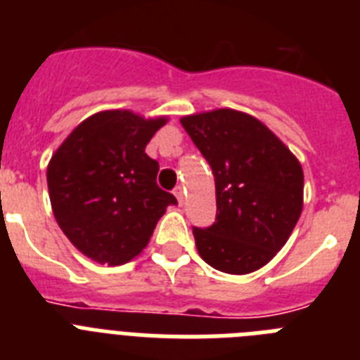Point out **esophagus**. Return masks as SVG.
Listing matches in <instances>:
<instances>
[{"label": "esophagus", "mask_w": 360, "mask_h": 360, "mask_svg": "<svg viewBox=\"0 0 360 360\" xmlns=\"http://www.w3.org/2000/svg\"><path fill=\"white\" fill-rule=\"evenodd\" d=\"M174 194H175V198H177V201H179V205L185 203V188H183V186L181 185L175 186Z\"/></svg>", "instance_id": "1"}]
</instances>
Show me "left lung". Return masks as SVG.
I'll list each match as a JSON object with an SVG mask.
<instances>
[{"instance_id":"1","label":"left lung","mask_w":360,"mask_h":360,"mask_svg":"<svg viewBox=\"0 0 360 360\" xmlns=\"http://www.w3.org/2000/svg\"><path fill=\"white\" fill-rule=\"evenodd\" d=\"M181 124L216 181V221L192 226L199 256L229 274L264 267L300 217V162L267 126L240 111L190 115Z\"/></svg>"}]
</instances>
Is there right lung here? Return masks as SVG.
I'll use <instances>...</instances> for the list:
<instances>
[{
    "mask_svg": "<svg viewBox=\"0 0 360 360\" xmlns=\"http://www.w3.org/2000/svg\"><path fill=\"white\" fill-rule=\"evenodd\" d=\"M166 119L102 111L72 129L47 168L51 205L72 245L98 264L129 262L150 241L174 194L144 148Z\"/></svg>",
    "mask_w": 360,
    "mask_h": 360,
    "instance_id": "add662e5",
    "label": "right lung"
}]
</instances>
